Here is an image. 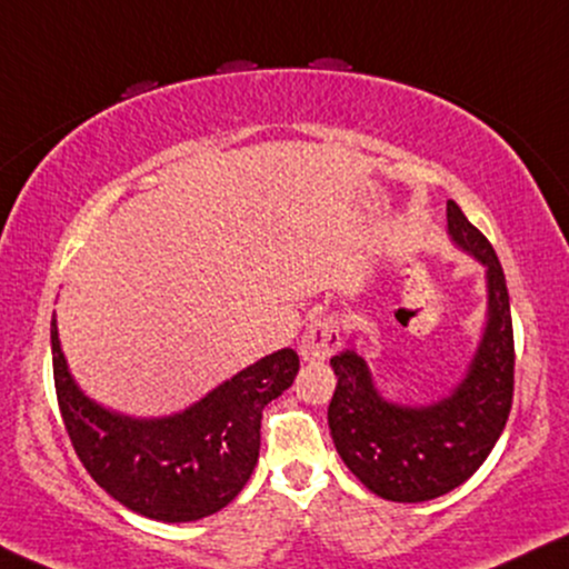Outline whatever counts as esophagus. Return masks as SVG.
<instances>
[{
    "mask_svg": "<svg viewBox=\"0 0 569 569\" xmlns=\"http://www.w3.org/2000/svg\"><path fill=\"white\" fill-rule=\"evenodd\" d=\"M340 346V327L335 317H321L306 327L300 338V356L306 361H325Z\"/></svg>",
    "mask_w": 569,
    "mask_h": 569,
    "instance_id": "1",
    "label": "esophagus"
}]
</instances>
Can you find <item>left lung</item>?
<instances>
[{"label": "left lung", "instance_id": "left-lung-1", "mask_svg": "<svg viewBox=\"0 0 569 569\" xmlns=\"http://www.w3.org/2000/svg\"><path fill=\"white\" fill-rule=\"evenodd\" d=\"M448 237L486 266L488 311L467 375L448 396L427 406L388 401L353 342L332 356L335 388L329 432L350 472L380 499L419 503L438 499L478 472L507 427L515 396V332L509 292L493 244L448 200Z\"/></svg>", "mask_w": 569, "mask_h": 569}]
</instances>
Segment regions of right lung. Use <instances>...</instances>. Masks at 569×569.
Listing matches in <instances>:
<instances>
[{
  "mask_svg": "<svg viewBox=\"0 0 569 569\" xmlns=\"http://www.w3.org/2000/svg\"><path fill=\"white\" fill-rule=\"evenodd\" d=\"M52 369L62 422L97 486L137 515L194 522L227 507L250 480L261 451V417L296 380L292 348L237 371L184 411L129 417L79 388L52 317Z\"/></svg>",
  "mask_w": 569,
  "mask_h": 569,
  "instance_id": "obj_1",
  "label": "right lung"
}]
</instances>
